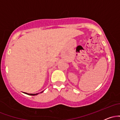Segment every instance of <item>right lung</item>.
Listing matches in <instances>:
<instances>
[{"label": "right lung", "instance_id": "add662e5", "mask_svg": "<svg viewBox=\"0 0 120 120\" xmlns=\"http://www.w3.org/2000/svg\"><path fill=\"white\" fill-rule=\"evenodd\" d=\"M42 92H43V91L42 92H41L40 93H42ZM24 94H27V95H32V96H34V95H38V94L39 93H37V94H28V93H24Z\"/></svg>", "mask_w": 120, "mask_h": 120}]
</instances>
